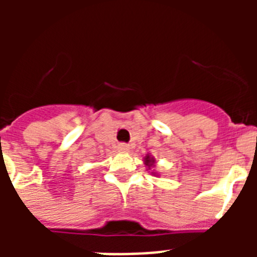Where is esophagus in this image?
Instances as JSON below:
<instances>
[{"label": "esophagus", "mask_w": 257, "mask_h": 257, "mask_svg": "<svg viewBox=\"0 0 257 257\" xmlns=\"http://www.w3.org/2000/svg\"><path fill=\"white\" fill-rule=\"evenodd\" d=\"M118 149H119V152H122V153H126V152H130V145L122 143V144L118 145Z\"/></svg>", "instance_id": "obj_1"}]
</instances>
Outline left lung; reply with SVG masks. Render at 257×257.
I'll list each match as a JSON object with an SVG mask.
<instances>
[{
    "label": "left lung",
    "mask_w": 257,
    "mask_h": 257,
    "mask_svg": "<svg viewBox=\"0 0 257 257\" xmlns=\"http://www.w3.org/2000/svg\"><path fill=\"white\" fill-rule=\"evenodd\" d=\"M144 163L145 166H148V169L151 170V167H154V165H156V160H154V157L149 156V154H147L144 158ZM153 175H157L156 172H152Z\"/></svg>",
    "instance_id": "8db88e82"
}]
</instances>
